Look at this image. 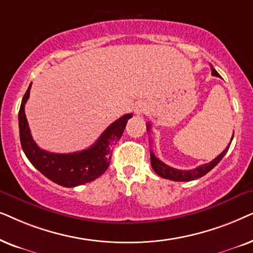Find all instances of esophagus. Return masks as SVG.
<instances>
[{
    "instance_id": "obj_1",
    "label": "esophagus",
    "mask_w": 253,
    "mask_h": 253,
    "mask_svg": "<svg viewBox=\"0 0 253 253\" xmlns=\"http://www.w3.org/2000/svg\"><path fill=\"white\" fill-rule=\"evenodd\" d=\"M143 112H144V107L143 106L139 105V106L135 107V113L136 114H142Z\"/></svg>"
}]
</instances>
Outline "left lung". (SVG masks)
<instances>
[{
	"mask_svg": "<svg viewBox=\"0 0 253 253\" xmlns=\"http://www.w3.org/2000/svg\"><path fill=\"white\" fill-rule=\"evenodd\" d=\"M211 75L218 76V73L213 68V66H211ZM147 130H150V124L147 125ZM232 137H234V134H232ZM232 137H231V141H232ZM230 143L228 144V147L225 148V149L222 151L217 157H215L213 161L210 162V163L203 164V166L195 168V169H192V170H178V169H174V168L167 166L166 163H163V162L160 161L156 156H155L153 151H150V163L155 172H156L158 176H161L162 178H167V179L174 180V181L194 180L205 176V174L210 172L213 168H215L218 163H220V161L224 157V155L227 154L229 147H230Z\"/></svg>",
	"mask_w": 253,
	"mask_h": 253,
	"instance_id": "left-lung-1",
	"label": "left lung"
}]
</instances>
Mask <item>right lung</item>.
<instances>
[{
  "label": "right lung",
  "mask_w": 253,
  "mask_h": 253,
  "mask_svg": "<svg viewBox=\"0 0 253 253\" xmlns=\"http://www.w3.org/2000/svg\"><path fill=\"white\" fill-rule=\"evenodd\" d=\"M31 84L22 99L18 125L23 151L32 166L49 180L65 187H75L90 183L102 176L110 166L114 146L120 140L127 121L133 114H125L111 124L99 139L87 149L70 154L49 153L37 146L25 116V103L29 99Z\"/></svg>",
  "instance_id": "obj_1"
}]
</instances>
